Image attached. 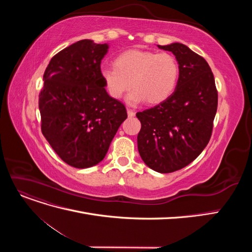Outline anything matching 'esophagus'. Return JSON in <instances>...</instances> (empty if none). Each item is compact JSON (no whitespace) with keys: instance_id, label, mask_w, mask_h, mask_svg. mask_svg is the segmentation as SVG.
Returning a JSON list of instances; mask_svg holds the SVG:
<instances>
[{"instance_id":"obj_1","label":"esophagus","mask_w":252,"mask_h":252,"mask_svg":"<svg viewBox=\"0 0 252 252\" xmlns=\"http://www.w3.org/2000/svg\"><path fill=\"white\" fill-rule=\"evenodd\" d=\"M127 113H128V117H130V118L135 116V112L130 108H127Z\"/></svg>"}]
</instances>
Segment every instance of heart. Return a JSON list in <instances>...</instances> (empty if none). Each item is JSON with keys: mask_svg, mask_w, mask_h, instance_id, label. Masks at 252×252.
Returning a JSON list of instances; mask_svg holds the SVG:
<instances>
[{"mask_svg": "<svg viewBox=\"0 0 252 252\" xmlns=\"http://www.w3.org/2000/svg\"><path fill=\"white\" fill-rule=\"evenodd\" d=\"M180 67L177 59L168 52L132 49L120 53L113 66L101 69V77L108 94L120 100L133 88L127 101L138 104L162 103L174 91L179 81Z\"/></svg>", "mask_w": 252, "mask_h": 252, "instance_id": "heart-1", "label": "heart"}]
</instances>
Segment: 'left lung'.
<instances>
[{"label":"left lung","mask_w":252,"mask_h":252,"mask_svg":"<svg viewBox=\"0 0 252 252\" xmlns=\"http://www.w3.org/2000/svg\"><path fill=\"white\" fill-rule=\"evenodd\" d=\"M158 47L177 58L179 81L168 98L136 113L141 122L138 149L152 170L170 173L193 162L207 146L218 109V90L203 57L181 43Z\"/></svg>","instance_id":"left-lung-1"}]
</instances>
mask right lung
Listing matches in <instances>:
<instances>
[{
  "label": "right lung",
  "mask_w": 252,
  "mask_h": 252,
  "mask_svg": "<svg viewBox=\"0 0 252 252\" xmlns=\"http://www.w3.org/2000/svg\"><path fill=\"white\" fill-rule=\"evenodd\" d=\"M107 44L81 40L53 56L39 94L42 133L74 168L100 163L127 119L125 105L112 98L101 77Z\"/></svg>",
  "instance_id": "obj_1"
}]
</instances>
